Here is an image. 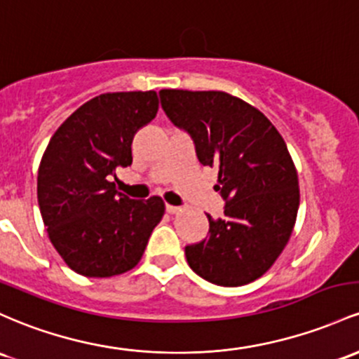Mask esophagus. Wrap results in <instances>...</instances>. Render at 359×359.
<instances>
[{"mask_svg":"<svg viewBox=\"0 0 359 359\" xmlns=\"http://www.w3.org/2000/svg\"><path fill=\"white\" fill-rule=\"evenodd\" d=\"M167 211L170 212V215H177V212H182V208L172 206V204H167Z\"/></svg>","mask_w":359,"mask_h":359,"instance_id":"esophagus-1","label":"esophagus"}]
</instances>
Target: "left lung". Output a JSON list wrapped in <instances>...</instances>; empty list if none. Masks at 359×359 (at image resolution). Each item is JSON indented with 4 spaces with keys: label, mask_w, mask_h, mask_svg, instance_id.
I'll return each instance as SVG.
<instances>
[{
    "label": "left lung",
    "mask_w": 359,
    "mask_h": 359,
    "mask_svg": "<svg viewBox=\"0 0 359 359\" xmlns=\"http://www.w3.org/2000/svg\"><path fill=\"white\" fill-rule=\"evenodd\" d=\"M161 107L194 140L203 165L218 168L226 201L210 237L186 247L191 269L212 285L242 286L273 267L300 206L298 173L285 140L254 105L226 92L160 90Z\"/></svg>",
    "instance_id": "left-lung-1"
}]
</instances>
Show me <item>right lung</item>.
<instances>
[{
	"label": "right lung",
	"instance_id": "add662e5",
	"mask_svg": "<svg viewBox=\"0 0 359 359\" xmlns=\"http://www.w3.org/2000/svg\"><path fill=\"white\" fill-rule=\"evenodd\" d=\"M158 112L156 92L102 93L62 122L37 175V199L50 243L74 273L110 278L143 257L165 215L158 196L129 199L110 182L133 163L136 131Z\"/></svg>",
	"mask_w": 359,
	"mask_h": 359
}]
</instances>
